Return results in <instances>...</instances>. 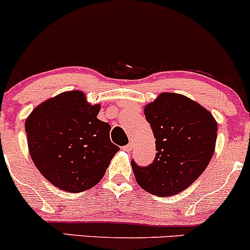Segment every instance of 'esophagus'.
<instances>
[{
    "label": "esophagus",
    "mask_w": 250,
    "mask_h": 250,
    "mask_svg": "<svg viewBox=\"0 0 250 250\" xmlns=\"http://www.w3.org/2000/svg\"><path fill=\"white\" fill-rule=\"evenodd\" d=\"M122 149H123V150H125V151H130L131 149H133V145H131V143H129V145L125 146V147H123Z\"/></svg>",
    "instance_id": "34e87169"
}]
</instances>
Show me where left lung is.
Returning a JSON list of instances; mask_svg holds the SVG:
<instances>
[{
	"instance_id": "1",
	"label": "left lung",
	"mask_w": 250,
	"mask_h": 250,
	"mask_svg": "<svg viewBox=\"0 0 250 250\" xmlns=\"http://www.w3.org/2000/svg\"><path fill=\"white\" fill-rule=\"evenodd\" d=\"M143 111L156 139L157 153L148 167L131 162L135 179L153 195L179 194L210 162L216 145V120L205 107L176 93H161Z\"/></svg>"
}]
</instances>
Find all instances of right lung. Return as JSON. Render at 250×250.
I'll use <instances>...</instances> for the list:
<instances>
[{
	"instance_id": "add662e5",
	"label": "right lung",
	"mask_w": 250,
	"mask_h": 250,
	"mask_svg": "<svg viewBox=\"0 0 250 250\" xmlns=\"http://www.w3.org/2000/svg\"><path fill=\"white\" fill-rule=\"evenodd\" d=\"M100 109L83 91L70 90L40 103L25 119L31 160L55 187L69 193L88 190L120 150L110 141L109 123L97 119Z\"/></svg>"
}]
</instances>
